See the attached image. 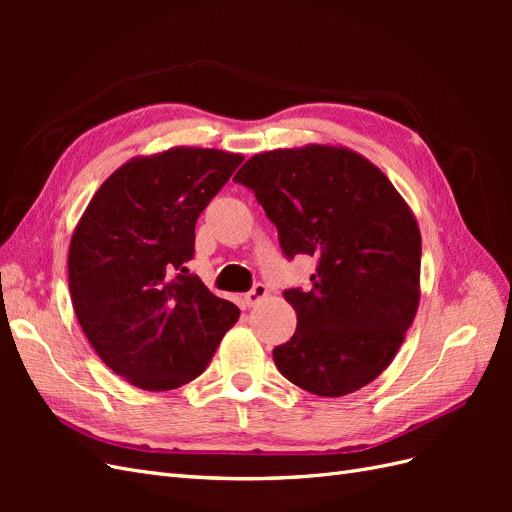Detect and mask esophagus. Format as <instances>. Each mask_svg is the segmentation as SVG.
Listing matches in <instances>:
<instances>
[{
    "label": "esophagus",
    "mask_w": 512,
    "mask_h": 512,
    "mask_svg": "<svg viewBox=\"0 0 512 512\" xmlns=\"http://www.w3.org/2000/svg\"><path fill=\"white\" fill-rule=\"evenodd\" d=\"M267 294H269V290H267L265 284H256L250 292L245 294V305H247V307H254V305H258L262 299H267Z\"/></svg>",
    "instance_id": "esophagus-1"
}]
</instances>
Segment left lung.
<instances>
[{
  "label": "left lung",
  "instance_id": "obj_1",
  "mask_svg": "<svg viewBox=\"0 0 512 512\" xmlns=\"http://www.w3.org/2000/svg\"><path fill=\"white\" fill-rule=\"evenodd\" d=\"M254 190L288 258L318 260L284 299L297 331L273 350L282 376L320 397L363 389L391 365L421 301V230L382 170L342 145L256 153L235 175Z\"/></svg>",
  "mask_w": 512,
  "mask_h": 512
}]
</instances>
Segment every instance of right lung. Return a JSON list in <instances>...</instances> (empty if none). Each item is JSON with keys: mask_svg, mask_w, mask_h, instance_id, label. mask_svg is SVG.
<instances>
[{"mask_svg": "<svg viewBox=\"0 0 512 512\" xmlns=\"http://www.w3.org/2000/svg\"><path fill=\"white\" fill-rule=\"evenodd\" d=\"M241 153L170 147L108 177L76 224L68 252L74 314L100 359L143 391H170L207 369L239 307L196 275L194 228Z\"/></svg>", "mask_w": 512, "mask_h": 512, "instance_id": "right-lung-1", "label": "right lung"}]
</instances>
